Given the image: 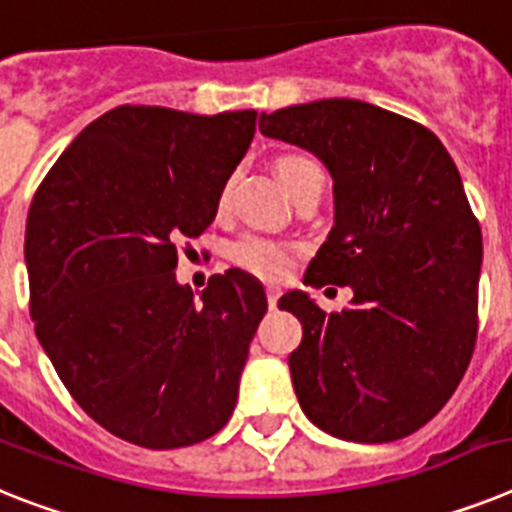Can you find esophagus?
<instances>
[{
  "label": "esophagus",
  "instance_id": "esophagus-1",
  "mask_svg": "<svg viewBox=\"0 0 512 512\" xmlns=\"http://www.w3.org/2000/svg\"><path fill=\"white\" fill-rule=\"evenodd\" d=\"M278 296H281V293L275 291V288H268V306H270V309H275V306H278Z\"/></svg>",
  "mask_w": 512,
  "mask_h": 512
}]
</instances>
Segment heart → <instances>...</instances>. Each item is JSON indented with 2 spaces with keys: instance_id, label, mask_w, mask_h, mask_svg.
<instances>
[{
  "instance_id": "obj_1",
  "label": "heart",
  "mask_w": 512,
  "mask_h": 512,
  "mask_svg": "<svg viewBox=\"0 0 512 512\" xmlns=\"http://www.w3.org/2000/svg\"><path fill=\"white\" fill-rule=\"evenodd\" d=\"M275 170H278V177H281V182L293 198H301V195L311 193V190H324V180H327L322 164L314 157H309V154H301V151L281 154V157L275 159ZM229 198L231 180H226L219 190V198H216V208L226 211ZM229 260L237 268L260 278V281L283 283L291 275L296 260H299V250L293 244L281 242V239L262 237V234H244L237 242H231Z\"/></svg>"
}]
</instances>
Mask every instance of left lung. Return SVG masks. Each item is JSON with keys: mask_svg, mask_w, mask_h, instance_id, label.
<instances>
[{"mask_svg": "<svg viewBox=\"0 0 512 512\" xmlns=\"http://www.w3.org/2000/svg\"><path fill=\"white\" fill-rule=\"evenodd\" d=\"M260 131L327 164L335 226L304 283L355 293L330 314L301 291L278 304L304 324L301 410L342 441H399L441 412L477 342L482 229L459 170L430 128L348 97L262 113Z\"/></svg>", "mask_w": 512, "mask_h": 512, "instance_id": "8db88e82", "label": "left lung"}]
</instances>
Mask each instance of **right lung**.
I'll use <instances>...</instances> for the list:
<instances>
[{"label":"right lung","instance_id":"right-lung-1","mask_svg":"<svg viewBox=\"0 0 512 512\" xmlns=\"http://www.w3.org/2000/svg\"><path fill=\"white\" fill-rule=\"evenodd\" d=\"M255 121L121 105L66 146L30 203L35 335L79 407L133 446H193L234 412L265 291L231 268L195 301L175 268L177 244L216 219Z\"/></svg>","mask_w":512,"mask_h":512}]
</instances>
